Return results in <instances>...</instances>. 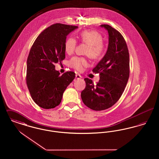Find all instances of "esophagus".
Masks as SVG:
<instances>
[{"instance_id":"obj_1","label":"esophagus","mask_w":159,"mask_h":159,"mask_svg":"<svg viewBox=\"0 0 159 159\" xmlns=\"http://www.w3.org/2000/svg\"><path fill=\"white\" fill-rule=\"evenodd\" d=\"M82 77V76H80V75H79V74H76V79L77 80H80V79H81Z\"/></svg>"}]
</instances>
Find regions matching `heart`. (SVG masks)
<instances>
[{
    "label": "heart",
    "instance_id": "b5f03b06",
    "mask_svg": "<svg viewBox=\"0 0 159 159\" xmlns=\"http://www.w3.org/2000/svg\"><path fill=\"white\" fill-rule=\"evenodd\" d=\"M80 39L81 41L89 45L86 54L93 58H98L104 52L105 46L102 43L103 39L102 36L96 31L85 30L80 33ZM76 39L69 38L65 42V51L66 53L71 54L76 49ZM70 67L77 71H82L84 67L88 65V62L85 58L75 57L72 58L68 62Z\"/></svg>",
    "mask_w": 159,
    "mask_h": 159
}]
</instances>
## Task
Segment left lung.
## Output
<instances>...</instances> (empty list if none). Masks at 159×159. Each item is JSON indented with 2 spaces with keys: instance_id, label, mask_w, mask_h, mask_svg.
I'll list each match as a JSON object with an SVG mask.
<instances>
[{
  "instance_id": "obj_1",
  "label": "left lung",
  "mask_w": 159,
  "mask_h": 159,
  "mask_svg": "<svg viewBox=\"0 0 159 159\" xmlns=\"http://www.w3.org/2000/svg\"><path fill=\"white\" fill-rule=\"evenodd\" d=\"M108 33V45L106 55L93 69L99 73V81L94 85L85 78L86 87L81 92L85 106L95 111L106 110L120 99L129 77V53L123 36L107 24L100 25Z\"/></svg>"
}]
</instances>
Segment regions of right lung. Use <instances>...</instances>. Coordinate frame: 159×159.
<instances>
[{"mask_svg": "<svg viewBox=\"0 0 159 159\" xmlns=\"http://www.w3.org/2000/svg\"><path fill=\"white\" fill-rule=\"evenodd\" d=\"M77 28L60 23L53 24L38 36L31 48L27 61L26 82L31 98L43 108L58 106L64 92L75 78L73 71L60 75L54 63L61 62L66 58V38Z\"/></svg>", "mask_w": 159, "mask_h": 159, "instance_id": "1", "label": "right lung"}]
</instances>
